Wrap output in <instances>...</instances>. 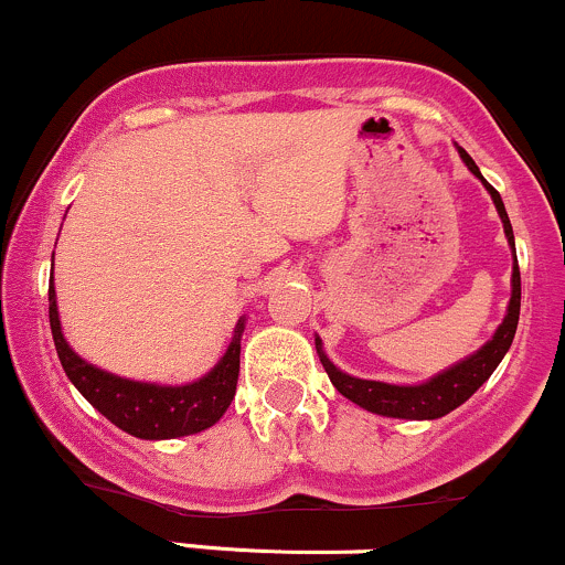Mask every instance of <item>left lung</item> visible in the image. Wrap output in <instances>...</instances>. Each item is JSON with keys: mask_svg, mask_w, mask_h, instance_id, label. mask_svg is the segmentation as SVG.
I'll list each match as a JSON object with an SVG mask.
<instances>
[{"mask_svg": "<svg viewBox=\"0 0 565 565\" xmlns=\"http://www.w3.org/2000/svg\"><path fill=\"white\" fill-rule=\"evenodd\" d=\"M460 159H463L469 172L475 178L482 180V185L488 188L490 199H493L495 210H499V217L503 223V234H507L509 247H512V299H509L507 315H503V323L495 329L493 339L484 342L482 348L477 350L475 355L463 358L455 366L445 369L436 377H430L420 385H391V382H377V380H358L344 374L342 369H337L333 363L326 358L323 353V342L315 337V348H318L320 363H323L326 374L333 382L339 393L350 402L363 406V409L374 412V415L382 417H398V420H436V417L450 415L452 409H458L460 404L469 402L471 396L477 393V387L482 385L490 374L495 372V366L501 363V358L507 355V350L512 348L514 331H518V320H520V266H518V253H514V234H512V223H509L507 210H503L501 193L495 191L488 180L482 178L479 167L466 153L463 148H458Z\"/></svg>", "mask_w": 565, "mask_h": 565, "instance_id": "left-lung-1", "label": "left lung"}]
</instances>
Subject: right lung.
<instances>
[{
  "mask_svg": "<svg viewBox=\"0 0 565 565\" xmlns=\"http://www.w3.org/2000/svg\"><path fill=\"white\" fill-rule=\"evenodd\" d=\"M47 315H51L53 344L62 361L66 377L88 398L94 409H99L113 426L137 439H178L215 426L234 402L236 380H239V339L245 331V318L236 323L234 339L221 361L202 380L188 385H156V382H137L118 377V374L96 369L83 361L66 344L58 320L56 288L47 285Z\"/></svg>",
  "mask_w": 565,
  "mask_h": 565,
  "instance_id": "obj_1",
  "label": "right lung"
}]
</instances>
